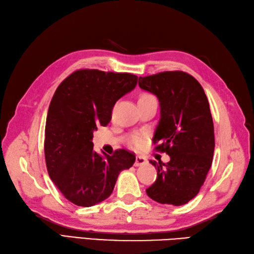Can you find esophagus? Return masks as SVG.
I'll list each match as a JSON object with an SVG mask.
<instances>
[{
    "mask_svg": "<svg viewBox=\"0 0 254 254\" xmlns=\"http://www.w3.org/2000/svg\"><path fill=\"white\" fill-rule=\"evenodd\" d=\"M145 163H147V159L144 156H136V158H135V162H134L135 167L143 166Z\"/></svg>",
    "mask_w": 254,
    "mask_h": 254,
    "instance_id": "obj_1",
    "label": "esophagus"
}]
</instances>
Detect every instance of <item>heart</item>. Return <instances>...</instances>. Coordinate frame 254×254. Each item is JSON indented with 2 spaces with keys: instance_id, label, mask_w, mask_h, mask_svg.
I'll list each match as a JSON object with an SVG mask.
<instances>
[{
  "instance_id": "b5f03b06",
  "label": "heart",
  "mask_w": 254,
  "mask_h": 254,
  "mask_svg": "<svg viewBox=\"0 0 254 254\" xmlns=\"http://www.w3.org/2000/svg\"><path fill=\"white\" fill-rule=\"evenodd\" d=\"M151 95L150 94H147V93H144L141 94V95L139 96V99H143V98H147V97H150ZM145 141H146V136L144 134L141 133H135V134H132L131 136L128 137V144L135 147V148H140V147H143L145 145Z\"/></svg>"
}]
</instances>
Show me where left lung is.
Masks as SVG:
<instances>
[{
	"label": "left lung",
	"instance_id": "1",
	"mask_svg": "<svg viewBox=\"0 0 254 254\" xmlns=\"http://www.w3.org/2000/svg\"><path fill=\"white\" fill-rule=\"evenodd\" d=\"M138 85L158 97L160 120L154 134L158 151L170 161H152L157 180L146 190L162 204L182 205L197 196L211 168L214 152V127L208 98L192 75L164 71L139 76Z\"/></svg>",
	"mask_w": 254,
	"mask_h": 254
}]
</instances>
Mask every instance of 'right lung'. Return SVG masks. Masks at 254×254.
<instances>
[{
    "label": "right lung",
    "instance_id": "add662e5",
    "mask_svg": "<svg viewBox=\"0 0 254 254\" xmlns=\"http://www.w3.org/2000/svg\"><path fill=\"white\" fill-rule=\"evenodd\" d=\"M136 83L132 73L80 69L55 91L45 125V162L53 183L73 204L92 207L104 201L121 171L135 162V155L126 149L98 155L92 139L98 126L110 122L117 100Z\"/></svg>",
    "mask_w": 254,
    "mask_h": 254
}]
</instances>
